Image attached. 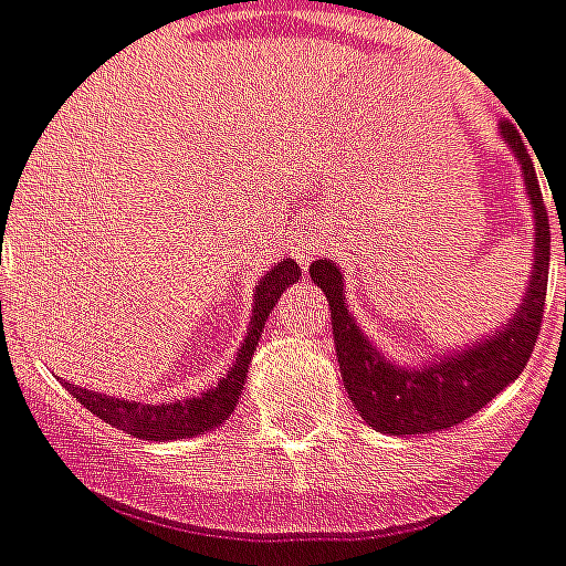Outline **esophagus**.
Instances as JSON below:
<instances>
[{
  "label": "esophagus",
  "mask_w": 566,
  "mask_h": 566,
  "mask_svg": "<svg viewBox=\"0 0 566 566\" xmlns=\"http://www.w3.org/2000/svg\"><path fill=\"white\" fill-rule=\"evenodd\" d=\"M322 248V241L313 238V234H300L297 241H294V256H297L300 266H310L315 260V253Z\"/></svg>",
  "instance_id": "1"
}]
</instances>
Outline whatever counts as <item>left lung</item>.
I'll use <instances>...</instances> for the list:
<instances>
[{
	"mask_svg": "<svg viewBox=\"0 0 566 566\" xmlns=\"http://www.w3.org/2000/svg\"><path fill=\"white\" fill-rule=\"evenodd\" d=\"M521 133L524 129H517V123H502V142L521 160L526 198L536 219L533 275H530V287L517 313L511 315L499 332L476 340L474 347L459 349L452 356L446 349L437 363L424 368H402V365L387 363L378 349L371 347V340L359 332L356 318L344 306L347 297H344L340 269L334 266L332 260H315L310 266V279L325 291L328 306H332L334 347H337L344 387L356 412L375 430L402 437V433H433V430L455 428L502 394L511 380H517L530 353L536 347L542 315H545L552 229H548V213L542 203L536 164Z\"/></svg>",
	"mask_w": 566,
	"mask_h": 566,
	"instance_id": "obj_1",
	"label": "left lung"
}]
</instances>
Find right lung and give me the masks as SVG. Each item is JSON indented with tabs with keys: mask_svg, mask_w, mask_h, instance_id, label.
I'll use <instances>...</instances> for the list:
<instances>
[{
	"mask_svg": "<svg viewBox=\"0 0 566 566\" xmlns=\"http://www.w3.org/2000/svg\"><path fill=\"white\" fill-rule=\"evenodd\" d=\"M300 279V266L294 260H282L279 266L266 272L256 294H253V315L248 337L234 356V365L229 375L219 380L217 387H210L201 396H188V399H176V402H157V406H145V402H133V399H117V396L95 394L86 387L67 384V390L80 406H86L95 418H102L111 428L123 430L138 440H186V437H198L203 430L219 428L229 415L234 412V402L241 396V387L248 380V365L253 359V349L260 344V332L266 325L272 306L279 303L284 291Z\"/></svg>",
	"mask_w": 566,
	"mask_h": 566,
	"instance_id": "1",
	"label": "right lung"
}]
</instances>
